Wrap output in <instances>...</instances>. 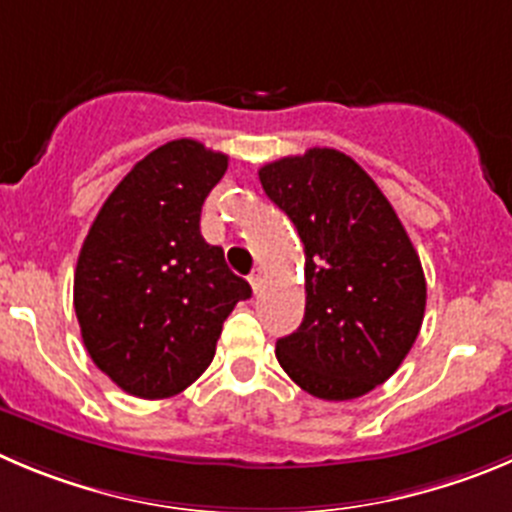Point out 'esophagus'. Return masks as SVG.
<instances>
[{
  "mask_svg": "<svg viewBox=\"0 0 512 512\" xmlns=\"http://www.w3.org/2000/svg\"><path fill=\"white\" fill-rule=\"evenodd\" d=\"M262 283H265V275H262L260 270L252 272V275H250V285H252V290H255V293H260Z\"/></svg>",
  "mask_w": 512,
  "mask_h": 512,
  "instance_id": "1",
  "label": "esophagus"
}]
</instances>
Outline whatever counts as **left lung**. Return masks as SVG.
I'll return each mask as SVG.
<instances>
[{
	"mask_svg": "<svg viewBox=\"0 0 512 512\" xmlns=\"http://www.w3.org/2000/svg\"><path fill=\"white\" fill-rule=\"evenodd\" d=\"M260 184L305 247V315L275 356L303 391L346 401L412 351L427 305L417 250L376 181L336 148L265 164Z\"/></svg>",
	"mask_w": 512,
	"mask_h": 512,
	"instance_id": "1",
	"label": "left lung"
}]
</instances>
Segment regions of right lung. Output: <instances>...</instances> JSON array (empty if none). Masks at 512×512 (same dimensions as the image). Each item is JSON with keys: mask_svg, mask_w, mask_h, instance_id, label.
Wrapping results in <instances>:
<instances>
[{"mask_svg": "<svg viewBox=\"0 0 512 512\" xmlns=\"http://www.w3.org/2000/svg\"><path fill=\"white\" fill-rule=\"evenodd\" d=\"M227 156L179 138L105 199L75 267V315L93 364L138 399H166L212 364L222 323L252 288L199 232Z\"/></svg>", "mask_w": 512, "mask_h": 512, "instance_id": "right-lung-1", "label": "right lung"}]
</instances>
